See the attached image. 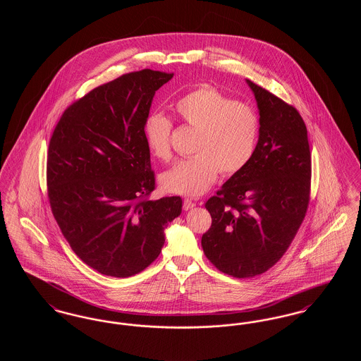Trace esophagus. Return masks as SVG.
Returning a JSON list of instances; mask_svg holds the SVG:
<instances>
[{
	"mask_svg": "<svg viewBox=\"0 0 361 361\" xmlns=\"http://www.w3.org/2000/svg\"><path fill=\"white\" fill-rule=\"evenodd\" d=\"M196 206V203L193 202V200H190V199H185L184 200V204H183V208L185 209V211H188V209H190L192 207Z\"/></svg>",
	"mask_w": 361,
	"mask_h": 361,
	"instance_id": "34e87169",
	"label": "esophagus"
}]
</instances>
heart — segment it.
<instances>
[{
	"label": "heart",
	"mask_w": 361,
	"mask_h": 361,
	"mask_svg": "<svg viewBox=\"0 0 361 361\" xmlns=\"http://www.w3.org/2000/svg\"><path fill=\"white\" fill-rule=\"evenodd\" d=\"M178 119L197 133L192 155L162 174V187L177 195L199 196L218 178L240 172L253 158L259 135V116L249 104L240 103L211 86L190 90L173 104ZM173 123L154 112L145 123L149 152L161 161L172 155Z\"/></svg>",
	"instance_id": "obj_1"
}]
</instances>
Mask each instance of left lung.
<instances>
[{"label": "left lung", "mask_w": 361, "mask_h": 361, "mask_svg": "<svg viewBox=\"0 0 361 361\" xmlns=\"http://www.w3.org/2000/svg\"><path fill=\"white\" fill-rule=\"evenodd\" d=\"M259 112L250 162L207 200L212 224L202 237L206 257L224 274L267 272L290 247L310 202L307 128L295 106L246 80Z\"/></svg>", "instance_id": "obj_1"}]
</instances>
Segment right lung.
Instances as JSON below:
<instances>
[{"label": "right lung", "instance_id": "add662e5", "mask_svg": "<svg viewBox=\"0 0 361 361\" xmlns=\"http://www.w3.org/2000/svg\"><path fill=\"white\" fill-rule=\"evenodd\" d=\"M172 73L123 74L71 104L49 146L52 215L73 252L102 275L130 277L159 256L164 230L181 214L180 196L154 190L145 140L155 92Z\"/></svg>", "mask_w": 361, "mask_h": 361}]
</instances>
